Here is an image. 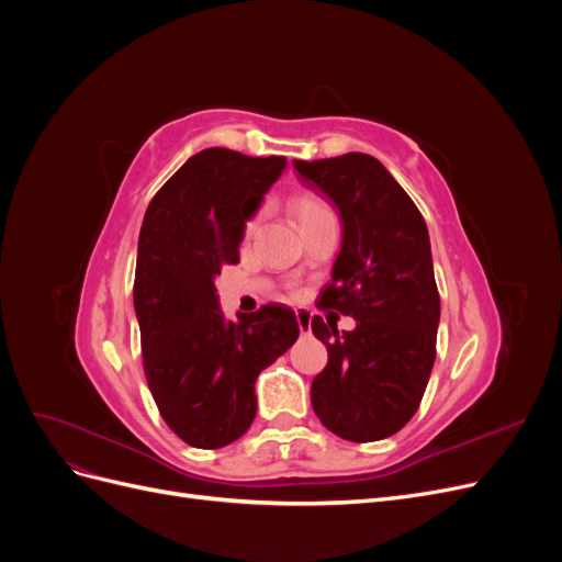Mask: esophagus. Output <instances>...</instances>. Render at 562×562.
Segmentation results:
<instances>
[{
	"label": "esophagus",
	"instance_id": "esophagus-1",
	"mask_svg": "<svg viewBox=\"0 0 562 562\" xmlns=\"http://www.w3.org/2000/svg\"><path fill=\"white\" fill-rule=\"evenodd\" d=\"M295 318H297L300 333H302V335H310V333H312V314H310L307 310H300V312L295 314Z\"/></svg>",
	"mask_w": 562,
	"mask_h": 562
}]
</instances>
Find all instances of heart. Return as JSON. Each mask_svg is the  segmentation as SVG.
<instances>
[{
  "instance_id": "obj_1",
  "label": "heart",
  "mask_w": 562,
  "mask_h": 562,
  "mask_svg": "<svg viewBox=\"0 0 562 562\" xmlns=\"http://www.w3.org/2000/svg\"><path fill=\"white\" fill-rule=\"evenodd\" d=\"M291 206H293V213H295V220H297L300 227L312 223V220H316L318 215L330 211V209L326 206V201L318 199V196L312 194V192H297V194L293 196V201H291ZM260 220H262V209L252 211V213L244 220V239H250V236H255V232H258V227H260Z\"/></svg>"
}]
</instances>
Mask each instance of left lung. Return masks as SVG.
I'll return each mask as SVG.
<instances>
[{"mask_svg": "<svg viewBox=\"0 0 562 562\" xmlns=\"http://www.w3.org/2000/svg\"><path fill=\"white\" fill-rule=\"evenodd\" d=\"M293 166L342 215V248L318 310L356 321L337 333V323L312 318L328 349L312 407L323 427L353 443L394 436L417 413L436 361L440 297L427 223L375 157L349 151Z\"/></svg>", "mask_w": 562, "mask_h": 562, "instance_id": "8db88e82", "label": "left lung"}]
</instances>
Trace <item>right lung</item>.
I'll return each instance as SVG.
<instances>
[{"label": "right lung", "mask_w": 562, "mask_h": 562, "mask_svg": "<svg viewBox=\"0 0 562 562\" xmlns=\"http://www.w3.org/2000/svg\"><path fill=\"white\" fill-rule=\"evenodd\" d=\"M283 168V157L209 147L145 211L133 281L143 370L168 429L192 448H225L248 431L255 380L300 335L295 312L277 302L225 321L215 288L223 267L239 262L244 220Z\"/></svg>", "instance_id": "1"}]
</instances>
